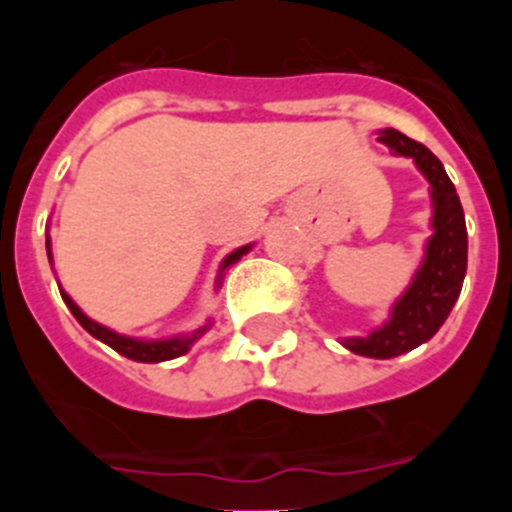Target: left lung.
Segmentation results:
<instances>
[{
	"label": "left lung",
	"mask_w": 512,
	"mask_h": 512,
	"mask_svg": "<svg viewBox=\"0 0 512 512\" xmlns=\"http://www.w3.org/2000/svg\"><path fill=\"white\" fill-rule=\"evenodd\" d=\"M379 141L396 156L414 158L418 170L431 183L433 237L428 240L426 260L416 272L404 297L394 304L391 319L366 339H344L349 352L391 359L428 342L451 314L468 267V232L456 185L446 175L443 163L423 143L411 141L396 128L379 131Z\"/></svg>",
	"instance_id": "left-lung-1"
}]
</instances>
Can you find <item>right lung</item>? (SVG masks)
<instances>
[{"label": "right lung", "mask_w": 512, "mask_h": 512, "mask_svg": "<svg viewBox=\"0 0 512 512\" xmlns=\"http://www.w3.org/2000/svg\"><path fill=\"white\" fill-rule=\"evenodd\" d=\"M46 250H49V242H46ZM247 250H250V245L240 247V250H235L232 255H227V260L223 262V267H220V270H225V267H230L232 262L240 260V255H245ZM49 260H51V250H49ZM220 280H223V277H218V285H220ZM61 297H64L66 307L71 309V314L76 317V322H79L81 327L91 334V337L101 339L103 344H108L111 349H116L118 354L128 356V359H133V361H143V364H156V361H168V359H175V356H183L190 347H193L195 339H200V334L208 329V324H205V327L195 329L193 334H183V337L163 339V342H141V339L121 337V334H116V332H111V329L96 324L94 319H89L79 307H76L74 299H71L66 292H61Z\"/></svg>", "instance_id": "right-lung-1"}]
</instances>
